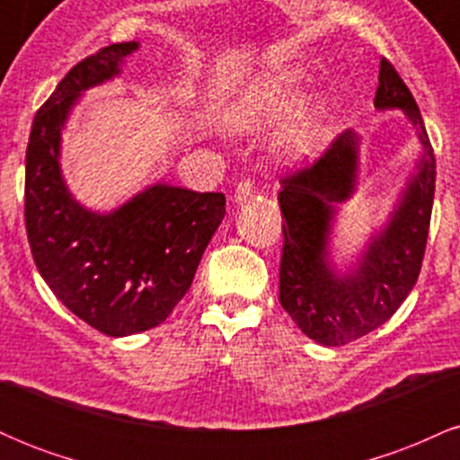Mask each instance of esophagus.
<instances>
[{"mask_svg": "<svg viewBox=\"0 0 460 460\" xmlns=\"http://www.w3.org/2000/svg\"><path fill=\"white\" fill-rule=\"evenodd\" d=\"M252 194H255V181H252V179H242L234 192V200L235 203H244V200L252 197Z\"/></svg>", "mask_w": 460, "mask_h": 460, "instance_id": "obj_1", "label": "esophagus"}]
</instances>
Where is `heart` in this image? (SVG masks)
Instances as JSON below:
<instances>
[{
    "label": "heart",
    "instance_id": "obj_1",
    "mask_svg": "<svg viewBox=\"0 0 460 460\" xmlns=\"http://www.w3.org/2000/svg\"><path fill=\"white\" fill-rule=\"evenodd\" d=\"M303 97L298 71H279L251 84V88L240 94L229 112V128L234 131H251L288 116L296 110ZM320 116L305 114L294 128L288 129L283 146L288 153H307L318 140Z\"/></svg>",
    "mask_w": 460,
    "mask_h": 460
}]
</instances>
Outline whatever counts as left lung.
Wrapping results in <instances>:
<instances>
[{
  "mask_svg": "<svg viewBox=\"0 0 460 460\" xmlns=\"http://www.w3.org/2000/svg\"><path fill=\"white\" fill-rule=\"evenodd\" d=\"M374 105L402 110L424 153L392 220L372 237L355 270L337 274L326 260L335 203L350 199L357 186L355 131H341L311 166L281 179L279 203L285 223L279 300L298 329L322 346H344L392 318L420 277L429 240L435 153L413 94L387 58L381 60Z\"/></svg>",
  "mask_w": 460,
  "mask_h": 460,
  "instance_id": "8db88e82",
  "label": "left lung"
}]
</instances>
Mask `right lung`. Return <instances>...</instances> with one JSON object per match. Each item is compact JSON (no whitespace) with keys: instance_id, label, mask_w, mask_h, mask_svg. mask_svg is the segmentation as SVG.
<instances>
[{"instance_id":"obj_1","label":"right lung","mask_w":460,"mask_h":460,"mask_svg":"<svg viewBox=\"0 0 460 460\" xmlns=\"http://www.w3.org/2000/svg\"><path fill=\"white\" fill-rule=\"evenodd\" d=\"M138 43L84 58L34 116L25 153V229L40 277L68 311L110 337L162 324L186 296L225 218V194L146 188L110 214L82 208L60 171V136L77 97L120 73Z\"/></svg>"}]
</instances>
